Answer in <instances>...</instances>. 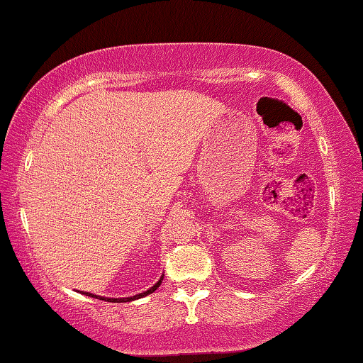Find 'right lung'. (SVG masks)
<instances>
[{
	"instance_id": "obj_1",
	"label": "right lung",
	"mask_w": 363,
	"mask_h": 363,
	"mask_svg": "<svg viewBox=\"0 0 363 363\" xmlns=\"http://www.w3.org/2000/svg\"><path fill=\"white\" fill-rule=\"evenodd\" d=\"M161 282H163V277H161L158 282H156L153 286H151L150 290L143 291V294L140 295H135V296H130V298H102V296H97V295H93V294H86L88 296H93V298H99V300H106V301H112V303H125V301H132V300H137V298H142V296H147L150 294H153V291L158 289V286L161 285Z\"/></svg>"
}]
</instances>
